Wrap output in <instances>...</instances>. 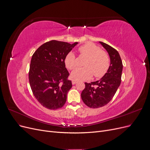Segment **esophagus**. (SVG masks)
<instances>
[{
  "instance_id": "34e87169",
  "label": "esophagus",
  "mask_w": 150,
  "mask_h": 150,
  "mask_svg": "<svg viewBox=\"0 0 150 150\" xmlns=\"http://www.w3.org/2000/svg\"><path fill=\"white\" fill-rule=\"evenodd\" d=\"M77 83H78V82H77V81H75V80H72V84H73V85L75 84H76Z\"/></svg>"
}]
</instances>
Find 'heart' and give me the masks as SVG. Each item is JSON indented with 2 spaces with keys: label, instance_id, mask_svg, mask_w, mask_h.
<instances>
[{
  "label": "heart",
  "instance_id": "obj_1",
  "mask_svg": "<svg viewBox=\"0 0 150 150\" xmlns=\"http://www.w3.org/2000/svg\"><path fill=\"white\" fill-rule=\"evenodd\" d=\"M81 56L87 58L84 62L85 67L77 68L72 72L71 78L75 81L88 80L94 74L95 78H101L108 71L110 59L108 54L101 49L100 47L93 42H88L79 47ZM64 63L68 69L72 70L77 66L74 54L69 52L65 57Z\"/></svg>",
  "mask_w": 150,
  "mask_h": 150
}]
</instances>
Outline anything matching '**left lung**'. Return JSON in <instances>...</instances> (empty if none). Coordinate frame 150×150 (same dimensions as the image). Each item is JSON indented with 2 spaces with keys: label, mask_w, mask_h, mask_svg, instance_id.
<instances>
[{
  "label": "left lung",
  "mask_w": 150,
  "mask_h": 150,
  "mask_svg": "<svg viewBox=\"0 0 150 150\" xmlns=\"http://www.w3.org/2000/svg\"><path fill=\"white\" fill-rule=\"evenodd\" d=\"M99 43L109 54L110 66L100 80L85 83V88L81 96L84 103L91 108H101L107 104L114 97L121 81L122 63L120 54L108 44Z\"/></svg>",
  "instance_id": "1"
}]
</instances>
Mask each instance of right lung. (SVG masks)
Returning <instances> with one entry per match:
<instances>
[{
    "label": "right lung",
    "mask_w": 150,
    "mask_h": 150,
    "mask_svg": "<svg viewBox=\"0 0 150 150\" xmlns=\"http://www.w3.org/2000/svg\"><path fill=\"white\" fill-rule=\"evenodd\" d=\"M78 42L52 40L40 46L32 56L29 80L32 91L38 102L49 110L64 105L72 87L64 63L67 54Z\"/></svg>",
    "instance_id": "add662e5"
}]
</instances>
